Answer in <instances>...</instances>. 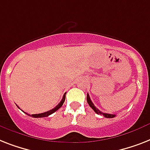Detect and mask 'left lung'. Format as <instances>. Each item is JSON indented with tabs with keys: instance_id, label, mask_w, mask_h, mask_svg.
Returning a JSON list of instances; mask_svg holds the SVG:
<instances>
[{
	"instance_id": "8db88e82",
	"label": "left lung",
	"mask_w": 150,
	"mask_h": 150,
	"mask_svg": "<svg viewBox=\"0 0 150 150\" xmlns=\"http://www.w3.org/2000/svg\"><path fill=\"white\" fill-rule=\"evenodd\" d=\"M87 102H88V105H89V106L95 111V112L97 113V114H98V115H103V116H105V118H113L115 116V115H112V114H108V113H103V112H102L100 110H98V109H97L96 106H95V105L92 103V101H91V98H90L89 95L88 94H87Z\"/></svg>"
}]
</instances>
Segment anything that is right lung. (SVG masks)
Here are the masks:
<instances>
[{"mask_svg": "<svg viewBox=\"0 0 150 150\" xmlns=\"http://www.w3.org/2000/svg\"><path fill=\"white\" fill-rule=\"evenodd\" d=\"M65 94L66 93H64V96H63V98L62 99V101H61L60 103H58V105H56L55 107H54V109H52V110H49V111H47V112H43V113H39V114H32V115H29V114H28V113L26 112H24V113H26V114H28V115H30V116H32V117L34 118H43V117H47V116H48V115H52V113H54V112H56V111L58 110V109H59L61 108V107L62 106V105L63 103H64V100H65ZM19 108V107H18Z\"/></svg>", "mask_w": 150, "mask_h": 150, "instance_id": "add662e5", "label": "right lung"}]
</instances>
